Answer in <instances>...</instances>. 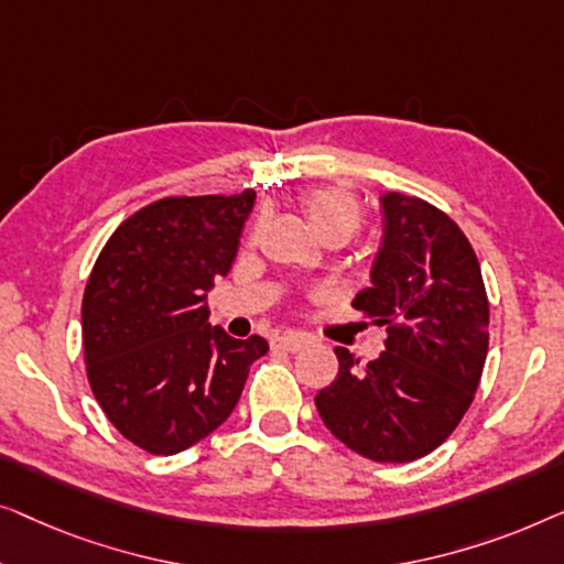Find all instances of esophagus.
<instances>
[{
  "mask_svg": "<svg viewBox=\"0 0 564 564\" xmlns=\"http://www.w3.org/2000/svg\"><path fill=\"white\" fill-rule=\"evenodd\" d=\"M306 347V339L299 335H283L279 339H273V350H283V352H299Z\"/></svg>",
  "mask_w": 564,
  "mask_h": 564,
  "instance_id": "esophagus-1",
  "label": "esophagus"
}]
</instances>
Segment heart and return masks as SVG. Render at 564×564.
<instances>
[{"mask_svg":"<svg viewBox=\"0 0 564 564\" xmlns=\"http://www.w3.org/2000/svg\"><path fill=\"white\" fill-rule=\"evenodd\" d=\"M301 212L322 240L350 237L362 227V204L343 188H314L301 196Z\"/></svg>","mask_w":564,"mask_h":564,"instance_id":"heart-1","label":"heart"}]
</instances>
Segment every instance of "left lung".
<instances>
[{
    "mask_svg": "<svg viewBox=\"0 0 564 564\" xmlns=\"http://www.w3.org/2000/svg\"><path fill=\"white\" fill-rule=\"evenodd\" d=\"M386 240L372 285L355 312L386 327V350L360 365L337 347L339 370L316 393L335 437L376 463H411L457 430L478 391L488 355V293L475 250L437 206L383 196Z\"/></svg>",
    "mask_w": 564,
    "mask_h": 564,
    "instance_id": "8db88e82",
    "label": "left lung"
}]
</instances>
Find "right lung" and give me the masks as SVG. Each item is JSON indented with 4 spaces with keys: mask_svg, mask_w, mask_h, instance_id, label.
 I'll return each mask as SVG.
<instances>
[{
    "mask_svg": "<svg viewBox=\"0 0 564 564\" xmlns=\"http://www.w3.org/2000/svg\"><path fill=\"white\" fill-rule=\"evenodd\" d=\"M256 192L165 196L115 229L86 281V378L115 430L150 455L212 434L240 401L263 337L209 327L214 279L237 256Z\"/></svg>",
    "mask_w": 564,
    "mask_h": 564,
    "instance_id": "right-lung-1",
    "label": "right lung"
}]
</instances>
